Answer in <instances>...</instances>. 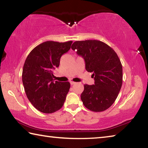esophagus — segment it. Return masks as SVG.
I'll return each mask as SVG.
<instances>
[{
    "instance_id": "34e87169",
    "label": "esophagus",
    "mask_w": 148,
    "mask_h": 148,
    "mask_svg": "<svg viewBox=\"0 0 148 148\" xmlns=\"http://www.w3.org/2000/svg\"><path fill=\"white\" fill-rule=\"evenodd\" d=\"M70 83H71V86H72V85H74V84H76V82H70Z\"/></svg>"
}]
</instances>
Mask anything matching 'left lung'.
I'll return each instance as SVG.
<instances>
[{"mask_svg": "<svg viewBox=\"0 0 148 148\" xmlns=\"http://www.w3.org/2000/svg\"><path fill=\"white\" fill-rule=\"evenodd\" d=\"M71 48L82 57L87 72H92L93 85H84L81 95L83 104L92 112L107 110L116 101L121 88L123 69L114 50L96 40L76 41Z\"/></svg>", "mask_w": 148, "mask_h": 148, "instance_id": "8db88e82", "label": "left lung"}]
</instances>
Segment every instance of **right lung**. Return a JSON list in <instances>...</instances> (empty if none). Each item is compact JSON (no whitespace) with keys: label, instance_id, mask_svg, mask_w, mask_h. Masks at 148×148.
<instances>
[{"label":"right lung","instance_id":"obj_1","mask_svg":"<svg viewBox=\"0 0 148 148\" xmlns=\"http://www.w3.org/2000/svg\"><path fill=\"white\" fill-rule=\"evenodd\" d=\"M72 41H46L30 52L25 61L22 81L27 98L35 108L45 114L53 113L63 106L71 84L54 81L53 71L60 59L71 49Z\"/></svg>","mask_w":148,"mask_h":148}]
</instances>
